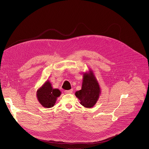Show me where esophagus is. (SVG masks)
Returning <instances> with one entry per match:
<instances>
[{
	"instance_id": "esophagus-1",
	"label": "esophagus",
	"mask_w": 149,
	"mask_h": 149,
	"mask_svg": "<svg viewBox=\"0 0 149 149\" xmlns=\"http://www.w3.org/2000/svg\"><path fill=\"white\" fill-rule=\"evenodd\" d=\"M72 92H73V90H72V89H71V90L65 91V93H66V94H70V93H72Z\"/></svg>"
}]
</instances>
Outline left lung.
I'll use <instances>...</instances> for the list:
<instances>
[{"mask_svg": "<svg viewBox=\"0 0 149 149\" xmlns=\"http://www.w3.org/2000/svg\"><path fill=\"white\" fill-rule=\"evenodd\" d=\"M101 93L100 85L92 70L89 69L83 74L81 90L76 92L75 95L80 104L86 108H92L97 103Z\"/></svg>", "mask_w": 149, "mask_h": 149, "instance_id": "1", "label": "left lung"}]
</instances>
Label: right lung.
<instances>
[{"instance_id": "obj_1", "label": "right lung", "mask_w": 149, "mask_h": 149, "mask_svg": "<svg viewBox=\"0 0 149 149\" xmlns=\"http://www.w3.org/2000/svg\"><path fill=\"white\" fill-rule=\"evenodd\" d=\"M62 94L58 88H53L52 83L49 80L39 87L36 92L37 99L40 104L45 108H50L54 106L57 97Z\"/></svg>"}]
</instances>
